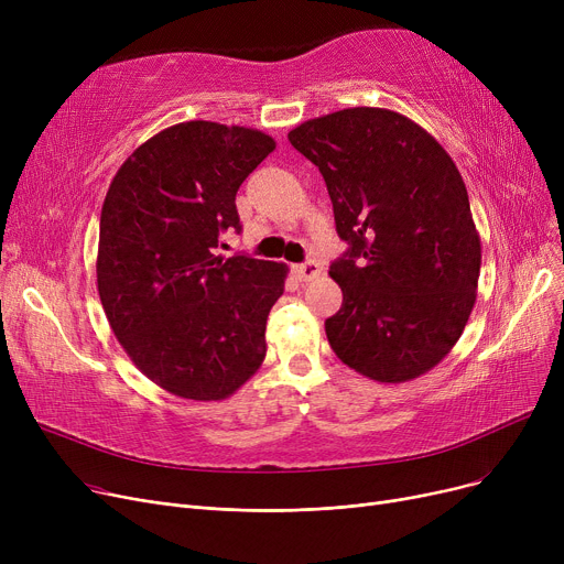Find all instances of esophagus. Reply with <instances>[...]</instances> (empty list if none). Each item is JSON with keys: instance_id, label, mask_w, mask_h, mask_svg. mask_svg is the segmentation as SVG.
I'll return each mask as SVG.
<instances>
[{"instance_id": "esophagus-1", "label": "esophagus", "mask_w": 564, "mask_h": 564, "mask_svg": "<svg viewBox=\"0 0 564 564\" xmlns=\"http://www.w3.org/2000/svg\"><path fill=\"white\" fill-rule=\"evenodd\" d=\"M294 274H297L300 281H313V279H317L322 274V267L317 262H313V260L311 262H302V264L294 267Z\"/></svg>"}]
</instances>
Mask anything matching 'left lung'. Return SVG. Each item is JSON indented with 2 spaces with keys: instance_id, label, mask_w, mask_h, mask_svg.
<instances>
[{
  "instance_id": "left-lung-1",
  "label": "left lung",
  "mask_w": 564,
  "mask_h": 564,
  "mask_svg": "<svg viewBox=\"0 0 564 564\" xmlns=\"http://www.w3.org/2000/svg\"><path fill=\"white\" fill-rule=\"evenodd\" d=\"M288 139L319 169L349 245L329 270L343 290L324 322L336 357L381 383L425 375L448 357L478 297L482 247L453 158L381 107L311 118Z\"/></svg>"
}]
</instances>
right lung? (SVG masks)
<instances>
[{
    "label": "right lung",
    "instance_id": "1",
    "mask_svg": "<svg viewBox=\"0 0 564 564\" xmlns=\"http://www.w3.org/2000/svg\"><path fill=\"white\" fill-rule=\"evenodd\" d=\"M274 148L253 128L177 123L143 141L107 189L96 260L105 315L132 364L177 398L226 400L264 361L288 264L215 249L242 228L235 194Z\"/></svg>",
    "mask_w": 564,
    "mask_h": 564
}]
</instances>
